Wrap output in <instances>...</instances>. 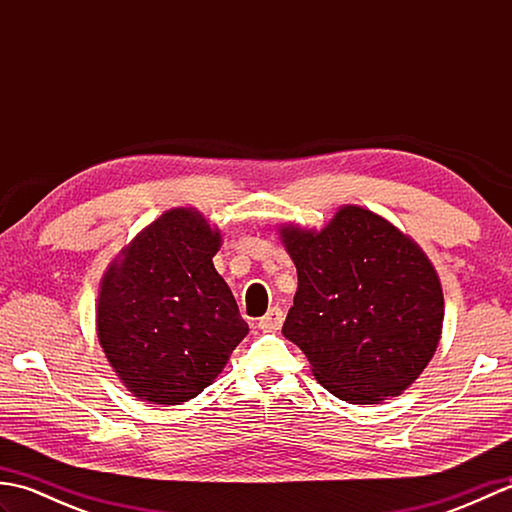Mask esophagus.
Segmentation results:
<instances>
[{
	"mask_svg": "<svg viewBox=\"0 0 512 512\" xmlns=\"http://www.w3.org/2000/svg\"><path fill=\"white\" fill-rule=\"evenodd\" d=\"M281 323H284V312H281V308H270L264 317L259 319V328L264 332H273L281 328Z\"/></svg>",
	"mask_w": 512,
	"mask_h": 512,
	"instance_id": "esophagus-1",
	"label": "esophagus"
}]
</instances>
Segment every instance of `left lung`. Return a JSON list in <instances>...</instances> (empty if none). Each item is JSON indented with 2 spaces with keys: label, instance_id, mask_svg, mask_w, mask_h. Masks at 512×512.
<instances>
[{
  "label": "left lung",
  "instance_id": "8db88e82",
  "mask_svg": "<svg viewBox=\"0 0 512 512\" xmlns=\"http://www.w3.org/2000/svg\"><path fill=\"white\" fill-rule=\"evenodd\" d=\"M299 288L284 336L336 398L398 396L436 352L444 297L427 255L383 217L343 206L321 233L286 226Z\"/></svg>",
  "mask_w": 512,
  "mask_h": 512
}]
</instances>
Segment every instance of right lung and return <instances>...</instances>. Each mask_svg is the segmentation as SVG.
Returning <instances> with one entry per match:
<instances>
[{
	"label": "right lung",
	"mask_w": 512,
	"mask_h": 512,
	"mask_svg": "<svg viewBox=\"0 0 512 512\" xmlns=\"http://www.w3.org/2000/svg\"><path fill=\"white\" fill-rule=\"evenodd\" d=\"M220 233L195 211L160 215L107 270L96 330L138 398L180 405L222 372L248 325L213 268Z\"/></svg>",
	"instance_id": "add662e5"
}]
</instances>
